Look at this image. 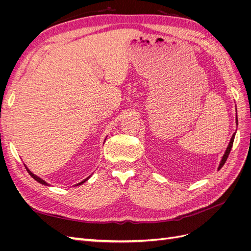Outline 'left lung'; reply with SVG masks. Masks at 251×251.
Segmentation results:
<instances>
[{
  "label": "left lung",
  "mask_w": 251,
  "mask_h": 251,
  "mask_svg": "<svg viewBox=\"0 0 251 251\" xmlns=\"http://www.w3.org/2000/svg\"><path fill=\"white\" fill-rule=\"evenodd\" d=\"M235 126H238L237 108H235ZM235 133H237V132H234V133L232 134V136H231V138H230V141H229V143H228V146H227V149H226V151H225V153H224V155H223V157H222V159H221V161H220V164H219V166H218V171L221 170V168H222V166L224 165V163L226 162L227 158H228V155H229V153H230L231 148H232V144H233V140H234Z\"/></svg>",
  "instance_id": "8db88e82"
}]
</instances>
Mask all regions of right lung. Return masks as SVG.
Wrapping results in <instances>:
<instances>
[{
    "label": "right lung",
    "mask_w": 251,
    "mask_h": 251,
    "mask_svg": "<svg viewBox=\"0 0 251 251\" xmlns=\"http://www.w3.org/2000/svg\"><path fill=\"white\" fill-rule=\"evenodd\" d=\"M104 140H105V139H104ZM25 166H26V165H25ZM26 170H27V172L29 173V175H30V176H31V177H32V178H33L34 180H36L37 182H39V183H41V184H43V185H46V186H50V184H49V183H47V182H46V181H45V180H43L42 178H40V177H37V176H36V175H34V174H33V173H32L31 171H30V170H29V169L27 168V166H26ZM90 177H91V175H90V176H89L88 178H86L85 180H82L81 182H79V183H77V184H75L74 186H77V185H81L82 183H85V182H86V181H88V180H89V178H90Z\"/></svg>",
    "instance_id": "obj_1"
}]
</instances>
